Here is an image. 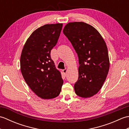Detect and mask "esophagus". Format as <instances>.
<instances>
[{
  "label": "esophagus",
  "mask_w": 129,
  "mask_h": 129,
  "mask_svg": "<svg viewBox=\"0 0 129 129\" xmlns=\"http://www.w3.org/2000/svg\"><path fill=\"white\" fill-rule=\"evenodd\" d=\"M62 72H63V73H64V74L65 75H66V73H67V69H64V70H62Z\"/></svg>",
  "instance_id": "1"
}]
</instances>
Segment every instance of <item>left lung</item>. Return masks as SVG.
I'll list each match as a JSON object with an SVG mask.
<instances>
[{
  "instance_id": "left-lung-1",
  "label": "left lung",
  "mask_w": 129,
  "mask_h": 129,
  "mask_svg": "<svg viewBox=\"0 0 129 129\" xmlns=\"http://www.w3.org/2000/svg\"><path fill=\"white\" fill-rule=\"evenodd\" d=\"M63 33L72 43L79 57V78L74 85L76 94L87 98L97 94L109 72L108 48L96 29L84 22H70Z\"/></svg>"
}]
</instances>
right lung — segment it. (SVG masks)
I'll list each match as a JSON object with an SVG mask.
<instances>
[{
  "instance_id": "1",
  "label": "right lung",
  "mask_w": 129,
  "mask_h": 129,
  "mask_svg": "<svg viewBox=\"0 0 129 129\" xmlns=\"http://www.w3.org/2000/svg\"><path fill=\"white\" fill-rule=\"evenodd\" d=\"M62 27V23L45 24L32 33L24 45L20 70L30 88L43 99L57 97L63 80L50 57Z\"/></svg>"
}]
</instances>
